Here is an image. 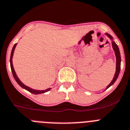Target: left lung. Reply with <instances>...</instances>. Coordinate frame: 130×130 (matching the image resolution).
<instances>
[{"mask_svg":"<svg viewBox=\"0 0 130 130\" xmlns=\"http://www.w3.org/2000/svg\"><path fill=\"white\" fill-rule=\"evenodd\" d=\"M105 34L107 36V37L109 38V39L111 40V43H112V47L113 48V51H115V57H116V72L115 73L114 77H113V79H112V81L111 82V83L109 84L106 87V90L107 89H108L109 87L111 86L115 81L117 79L118 76L119 75V73H120V62H121V58H120V51H119V48L118 47L117 45L115 42L113 41V38L110 34H109L107 33H105Z\"/></svg>","mask_w":130,"mask_h":130,"instance_id":"obj_1","label":"left lung"}]
</instances>
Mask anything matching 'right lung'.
I'll return each instance as SVG.
<instances>
[{
	"mask_svg": "<svg viewBox=\"0 0 130 130\" xmlns=\"http://www.w3.org/2000/svg\"><path fill=\"white\" fill-rule=\"evenodd\" d=\"M16 46H17V43H15V45H14L13 47L12 48V51H11V56H10V66H11V72H12L13 74V78H15V81L17 82V84L22 87V88L24 89H26V91H29L31 93H33L34 94H41V93H46V92H48V91L51 89V88H48V89H46L45 90H36V89H31L30 87H28L26 85H24L23 82H22L21 80L19 79V78H18V76H17L15 73V71L14 70V68L13 66V63H12V58H13V52L14 51H15V48Z\"/></svg>",
	"mask_w": 130,
	"mask_h": 130,
	"instance_id": "1",
	"label": "right lung"
}]
</instances>
